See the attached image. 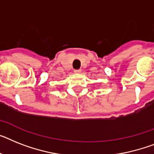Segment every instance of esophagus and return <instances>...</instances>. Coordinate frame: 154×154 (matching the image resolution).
Listing matches in <instances>:
<instances>
[{
  "label": "esophagus",
  "instance_id": "obj_1",
  "mask_svg": "<svg viewBox=\"0 0 154 154\" xmlns=\"http://www.w3.org/2000/svg\"><path fill=\"white\" fill-rule=\"evenodd\" d=\"M81 72V69H74V73H80Z\"/></svg>",
  "mask_w": 154,
  "mask_h": 154
}]
</instances>
